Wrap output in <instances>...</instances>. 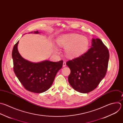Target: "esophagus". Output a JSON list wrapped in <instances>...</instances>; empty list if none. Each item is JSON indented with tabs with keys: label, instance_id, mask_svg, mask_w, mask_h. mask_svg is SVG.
Masks as SVG:
<instances>
[{
	"label": "esophagus",
	"instance_id": "1",
	"mask_svg": "<svg viewBox=\"0 0 123 123\" xmlns=\"http://www.w3.org/2000/svg\"><path fill=\"white\" fill-rule=\"evenodd\" d=\"M66 62L64 61V62H63V67H66Z\"/></svg>",
	"mask_w": 123,
	"mask_h": 123
}]
</instances>
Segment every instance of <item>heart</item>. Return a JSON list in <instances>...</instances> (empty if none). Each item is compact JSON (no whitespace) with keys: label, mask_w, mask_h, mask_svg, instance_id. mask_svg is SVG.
I'll list each match as a JSON object with an SVG mask.
<instances>
[{"label":"heart","mask_w":123,"mask_h":123,"mask_svg":"<svg viewBox=\"0 0 123 123\" xmlns=\"http://www.w3.org/2000/svg\"><path fill=\"white\" fill-rule=\"evenodd\" d=\"M57 44L65 48L67 57L76 58L84 54L88 49L89 44L88 39L85 36L77 34H65L60 36L57 39ZM58 52V50L56 49Z\"/></svg>","instance_id":"heart-1"}]
</instances>
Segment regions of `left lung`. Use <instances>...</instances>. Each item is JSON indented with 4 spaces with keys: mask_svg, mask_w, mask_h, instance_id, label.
<instances>
[{
    "mask_svg": "<svg viewBox=\"0 0 123 123\" xmlns=\"http://www.w3.org/2000/svg\"><path fill=\"white\" fill-rule=\"evenodd\" d=\"M109 59V50L102 40L93 39L87 52L66 63L70 69L68 77L70 85L80 93L94 90L106 74Z\"/></svg>",
    "mask_w": 123,
    "mask_h": 123,
    "instance_id": "obj_1",
    "label": "left lung"
}]
</instances>
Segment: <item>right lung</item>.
<instances>
[{
  "label": "right lung",
  "instance_id": "obj_1",
  "mask_svg": "<svg viewBox=\"0 0 123 123\" xmlns=\"http://www.w3.org/2000/svg\"><path fill=\"white\" fill-rule=\"evenodd\" d=\"M18 44V42L14 45L12 52L13 70L16 77L27 91L36 93L47 91L52 85L57 72L62 68L63 61L31 62L21 56L17 49Z\"/></svg>",
  "mask_w": 123,
  "mask_h": 123
}]
</instances>
